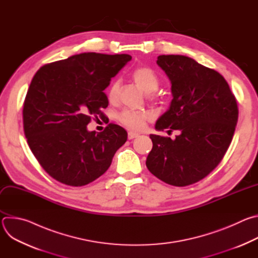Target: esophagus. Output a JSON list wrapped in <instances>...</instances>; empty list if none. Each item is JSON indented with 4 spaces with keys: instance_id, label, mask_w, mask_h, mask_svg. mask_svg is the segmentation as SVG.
Returning a JSON list of instances; mask_svg holds the SVG:
<instances>
[{
    "instance_id": "34e87169",
    "label": "esophagus",
    "mask_w": 258,
    "mask_h": 258,
    "mask_svg": "<svg viewBox=\"0 0 258 258\" xmlns=\"http://www.w3.org/2000/svg\"><path fill=\"white\" fill-rule=\"evenodd\" d=\"M138 136H139V134H138V133H135V132H128V134H127V137H128L130 140L135 139V138H137Z\"/></svg>"
}]
</instances>
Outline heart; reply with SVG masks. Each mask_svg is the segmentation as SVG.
<instances>
[{
    "label": "heart",
    "mask_w": 258,
    "mask_h": 258,
    "mask_svg": "<svg viewBox=\"0 0 258 258\" xmlns=\"http://www.w3.org/2000/svg\"><path fill=\"white\" fill-rule=\"evenodd\" d=\"M132 78L135 83L147 93L150 100H158L159 94L157 89L160 85V78L156 71L147 65H141L136 67L132 71ZM121 83L119 80H115L109 86L107 91V97L110 102H116L120 93ZM120 123L133 130H142L146 122L152 118V114L147 111H137V110L124 109L117 116Z\"/></svg>",
    "instance_id": "heart-1"
}]
</instances>
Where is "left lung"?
Instances as JSON below:
<instances>
[{
	"instance_id": "obj_1",
	"label": "left lung",
	"mask_w": 258,
	"mask_h": 258,
	"mask_svg": "<svg viewBox=\"0 0 258 258\" xmlns=\"http://www.w3.org/2000/svg\"><path fill=\"white\" fill-rule=\"evenodd\" d=\"M157 64L171 83L172 101L156 130H177L174 140L150 135L149 171L162 181L186 187L208 175L232 142L239 110L227 81L214 69L182 55H160Z\"/></svg>"
}]
</instances>
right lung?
<instances>
[{
    "mask_svg": "<svg viewBox=\"0 0 258 258\" xmlns=\"http://www.w3.org/2000/svg\"><path fill=\"white\" fill-rule=\"evenodd\" d=\"M132 59L127 54L83 53L42 66L23 105V130L36 160L54 179L82 187L101 176L127 140L126 131L109 123L89 132L93 116H104L103 92Z\"/></svg>",
    "mask_w": 258,
    "mask_h": 258,
    "instance_id": "1",
    "label": "right lung"
}]
</instances>
